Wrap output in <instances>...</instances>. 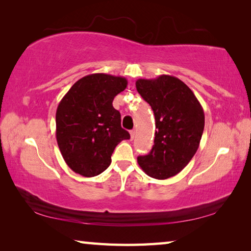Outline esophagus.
Masks as SVG:
<instances>
[{
    "mask_svg": "<svg viewBox=\"0 0 251 251\" xmlns=\"http://www.w3.org/2000/svg\"><path fill=\"white\" fill-rule=\"evenodd\" d=\"M129 133H130V139H134L135 138V129H131Z\"/></svg>",
    "mask_w": 251,
    "mask_h": 251,
    "instance_id": "34e87169",
    "label": "esophagus"
}]
</instances>
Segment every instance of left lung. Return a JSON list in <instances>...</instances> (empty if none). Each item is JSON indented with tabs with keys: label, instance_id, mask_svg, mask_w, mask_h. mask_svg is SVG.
Wrapping results in <instances>:
<instances>
[{
	"label": "left lung",
	"instance_id": "left-lung-1",
	"mask_svg": "<svg viewBox=\"0 0 251 251\" xmlns=\"http://www.w3.org/2000/svg\"><path fill=\"white\" fill-rule=\"evenodd\" d=\"M136 88L154 112V146L137 161L148 176L167 179L184 169L199 147L205 114L193 91L179 78L160 75L139 78Z\"/></svg>",
	"mask_w": 251,
	"mask_h": 251
}]
</instances>
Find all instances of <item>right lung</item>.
Segmentation results:
<instances>
[{"label": "right lung", "mask_w": 251, "mask_h": 251, "mask_svg": "<svg viewBox=\"0 0 251 251\" xmlns=\"http://www.w3.org/2000/svg\"><path fill=\"white\" fill-rule=\"evenodd\" d=\"M126 86L127 79L122 76L91 74L78 79L59 101L57 145L76 174L100 175L112 163L115 147L130 138L121 126V113L113 107L114 97Z\"/></svg>", "instance_id": "obj_1"}]
</instances>
